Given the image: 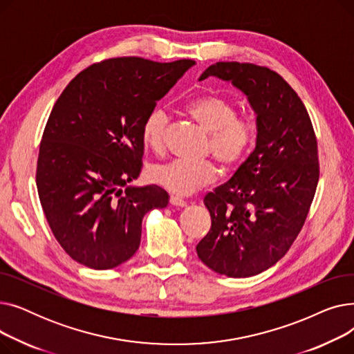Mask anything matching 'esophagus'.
Instances as JSON below:
<instances>
[{
    "mask_svg": "<svg viewBox=\"0 0 354 354\" xmlns=\"http://www.w3.org/2000/svg\"><path fill=\"white\" fill-rule=\"evenodd\" d=\"M169 202L172 203V205H175V207H185V205H187V201L179 198V196H175V195H171Z\"/></svg>",
    "mask_w": 354,
    "mask_h": 354,
    "instance_id": "obj_1",
    "label": "esophagus"
}]
</instances>
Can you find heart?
<instances>
[{
	"instance_id": "heart-1",
	"label": "heart",
	"mask_w": 354,
	"mask_h": 354,
	"mask_svg": "<svg viewBox=\"0 0 354 354\" xmlns=\"http://www.w3.org/2000/svg\"><path fill=\"white\" fill-rule=\"evenodd\" d=\"M187 113L209 135L207 151L231 171L248 156L257 139V122L250 111H238L234 100L221 95H202L187 104ZM169 115L163 107L147 111L142 123V140L155 152L165 146ZM216 166L211 160H172L153 165L149 178L166 191L189 195L207 187L216 178Z\"/></svg>"
}]
</instances>
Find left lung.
Wrapping results in <instances>:
<instances>
[{
	"label": "left lung",
	"instance_id": "left-lung-1",
	"mask_svg": "<svg viewBox=\"0 0 354 354\" xmlns=\"http://www.w3.org/2000/svg\"><path fill=\"white\" fill-rule=\"evenodd\" d=\"M216 76L243 90L257 111V146L235 175L203 198L211 230L196 245L201 261L231 278L272 267L299 236L320 175L317 138L295 90L277 71L218 62Z\"/></svg>",
	"mask_w": 354,
	"mask_h": 354
}]
</instances>
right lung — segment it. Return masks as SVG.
Here are the masks:
<instances>
[{
    "label": "right lung",
    "instance_id": "right-lung-1",
    "mask_svg": "<svg viewBox=\"0 0 354 354\" xmlns=\"http://www.w3.org/2000/svg\"><path fill=\"white\" fill-rule=\"evenodd\" d=\"M194 64L106 59L80 71L54 103L35 182L48 225L74 261L120 266L139 248L145 214L167 205L159 187L122 188L143 166L147 111Z\"/></svg>",
    "mask_w": 354,
    "mask_h": 354
}]
</instances>
